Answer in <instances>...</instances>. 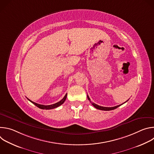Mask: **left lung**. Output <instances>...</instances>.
<instances>
[{
	"label": "left lung",
	"instance_id": "1",
	"mask_svg": "<svg viewBox=\"0 0 154 154\" xmlns=\"http://www.w3.org/2000/svg\"><path fill=\"white\" fill-rule=\"evenodd\" d=\"M87 97H88V100H89L90 101V102H91V100H90V99L88 95H87ZM127 101H128V100H127ZM127 101H126V102H127ZM126 102H125L124 103H125ZM122 104H123V103H122V104H121V105H117V106H113V107H104V106H99V105H97V104H96V103H92V105H93L96 108L99 109H100V110H104V111L113 110V109H115L117 108L118 106H121V105H122Z\"/></svg>",
	"mask_w": 154,
	"mask_h": 154
}]
</instances>
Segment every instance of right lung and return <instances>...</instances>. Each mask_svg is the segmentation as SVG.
I'll list each match as a JSON object with an SVG mask.
<instances>
[{
    "instance_id": "right-lung-1",
    "label": "right lung",
    "mask_w": 154,
    "mask_h": 154,
    "mask_svg": "<svg viewBox=\"0 0 154 154\" xmlns=\"http://www.w3.org/2000/svg\"><path fill=\"white\" fill-rule=\"evenodd\" d=\"M66 97H67V94H66V95L64 96V97H63V98L60 101H59L58 102L55 103H54V104L49 105H44L38 104V103H35V102H33V101L30 100V99H28V100H29V101H30L32 103H33L34 105H35L36 106H38V108H41V109H53V108H57V107H58V106H60L61 105H62V104L64 102V101H65L66 99Z\"/></svg>"
}]
</instances>
